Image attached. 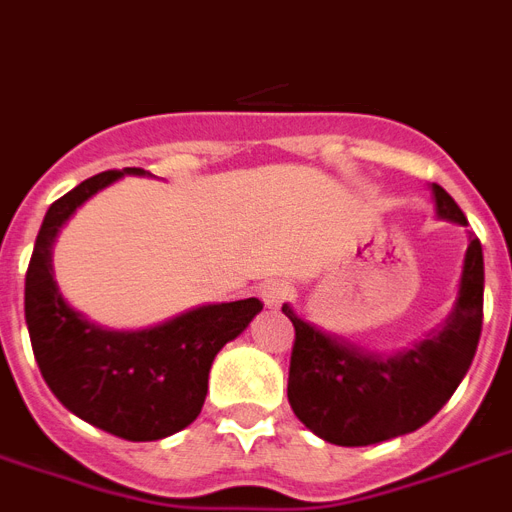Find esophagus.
<instances>
[{"instance_id":"1","label":"esophagus","mask_w":512,"mask_h":512,"mask_svg":"<svg viewBox=\"0 0 512 512\" xmlns=\"http://www.w3.org/2000/svg\"><path fill=\"white\" fill-rule=\"evenodd\" d=\"M289 297V284L284 281H268V284L260 286V299H263L265 307H281Z\"/></svg>"}]
</instances>
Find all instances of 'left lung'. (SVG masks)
I'll use <instances>...</instances> for the list:
<instances>
[{
	"label": "left lung",
	"instance_id": "left-lung-1",
	"mask_svg": "<svg viewBox=\"0 0 512 512\" xmlns=\"http://www.w3.org/2000/svg\"><path fill=\"white\" fill-rule=\"evenodd\" d=\"M436 215L468 226L458 202L431 184ZM289 405L315 436L339 447H368L429 423L468 373L484 318V252L468 236L458 299L447 321L407 350L368 352L331 336L292 307Z\"/></svg>",
	"mask_w": 512,
	"mask_h": 512
}]
</instances>
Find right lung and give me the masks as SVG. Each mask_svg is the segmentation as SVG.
<instances>
[{
    "label": "right lung",
    "instance_id": "obj_1",
    "mask_svg": "<svg viewBox=\"0 0 512 512\" xmlns=\"http://www.w3.org/2000/svg\"><path fill=\"white\" fill-rule=\"evenodd\" d=\"M147 170H105L60 197L44 215L26 273V323L39 371L81 421L128 442H155L186 429L205 405L210 365L263 310L255 297L194 307L160 326L112 331L65 302L54 281L60 228L97 191Z\"/></svg>",
    "mask_w": 512,
    "mask_h": 512
}]
</instances>
